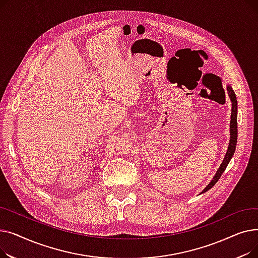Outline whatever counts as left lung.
<instances>
[{
    "instance_id": "obj_1",
    "label": "left lung",
    "mask_w": 258,
    "mask_h": 258,
    "mask_svg": "<svg viewBox=\"0 0 258 258\" xmlns=\"http://www.w3.org/2000/svg\"><path fill=\"white\" fill-rule=\"evenodd\" d=\"M227 91H228L229 97H230V100H231V105H232V107H231V117H230V118H231V120H230V140H229L228 150H227L225 158L222 162V164L219 167L218 171L215 172L213 179L210 181V183L204 188V190H203L200 195L208 191L209 189L212 188L215 185V183L220 180L221 175L225 171L227 165L229 164L230 160L232 159V157L234 155V152H235L236 142H237V100H236L235 93H234L231 86L227 85Z\"/></svg>"
}]
</instances>
